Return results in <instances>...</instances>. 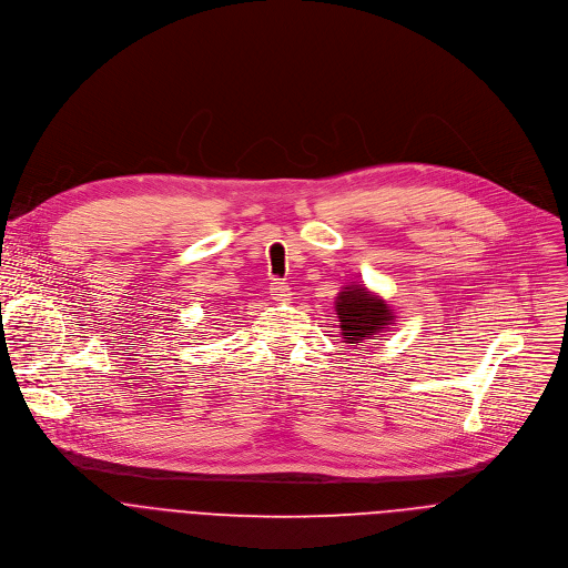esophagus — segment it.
Returning <instances> with one entry per match:
<instances>
[{
	"label": "esophagus",
	"instance_id": "34e87169",
	"mask_svg": "<svg viewBox=\"0 0 568 568\" xmlns=\"http://www.w3.org/2000/svg\"><path fill=\"white\" fill-rule=\"evenodd\" d=\"M268 291H271V295H273L275 300H280V302H284V300L291 297V286H288L286 282H282V280H273Z\"/></svg>",
	"mask_w": 568,
	"mask_h": 568
}]
</instances>
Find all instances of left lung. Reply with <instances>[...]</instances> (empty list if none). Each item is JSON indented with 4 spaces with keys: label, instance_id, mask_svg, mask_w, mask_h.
I'll return each mask as SVG.
<instances>
[{
    "label": "left lung",
    "instance_id": "left-lung-1",
    "mask_svg": "<svg viewBox=\"0 0 568 568\" xmlns=\"http://www.w3.org/2000/svg\"><path fill=\"white\" fill-rule=\"evenodd\" d=\"M335 313L339 322L343 343L358 347L361 343L378 339L389 326L396 324L394 308L363 284L345 286L335 297Z\"/></svg>",
    "mask_w": 568,
    "mask_h": 568
}]
</instances>
